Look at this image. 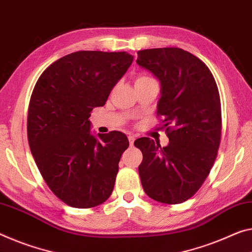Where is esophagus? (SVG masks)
<instances>
[{
    "mask_svg": "<svg viewBox=\"0 0 252 252\" xmlns=\"http://www.w3.org/2000/svg\"><path fill=\"white\" fill-rule=\"evenodd\" d=\"M128 141H129V144L133 145L134 144V141H135V136H133V135H129Z\"/></svg>",
    "mask_w": 252,
    "mask_h": 252,
    "instance_id": "1",
    "label": "esophagus"
}]
</instances>
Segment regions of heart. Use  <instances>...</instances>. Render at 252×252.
<instances>
[{
	"label": "heart",
	"mask_w": 252,
	"mask_h": 252,
	"mask_svg": "<svg viewBox=\"0 0 252 252\" xmlns=\"http://www.w3.org/2000/svg\"><path fill=\"white\" fill-rule=\"evenodd\" d=\"M148 80H152V77L141 74V75L136 76V79H135V82H142V81H148Z\"/></svg>",
	"instance_id": "b5f03b06"
}]
</instances>
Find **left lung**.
Segmentation results:
<instances>
[{"instance_id":"8db88e82","label":"left lung","mask_w":252,"mask_h":252,"mask_svg":"<svg viewBox=\"0 0 252 252\" xmlns=\"http://www.w3.org/2000/svg\"><path fill=\"white\" fill-rule=\"evenodd\" d=\"M136 63L161 82L158 128L169 144L149 137L134 145L142 151L138 166L146 195L163 204H180L202 187L218 157L222 111L218 84L198 57L177 47L138 50Z\"/></svg>"}]
</instances>
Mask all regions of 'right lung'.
<instances>
[{
	"label": "right lung",
	"mask_w": 252,
	"mask_h": 252,
	"mask_svg": "<svg viewBox=\"0 0 252 252\" xmlns=\"http://www.w3.org/2000/svg\"><path fill=\"white\" fill-rule=\"evenodd\" d=\"M126 52L81 50L41 73L29 102L28 142L54 195L68 206L91 208L109 198L129 142L122 131L90 134L94 107H102L133 63Z\"/></svg>",
	"instance_id": "obj_1"
}]
</instances>
